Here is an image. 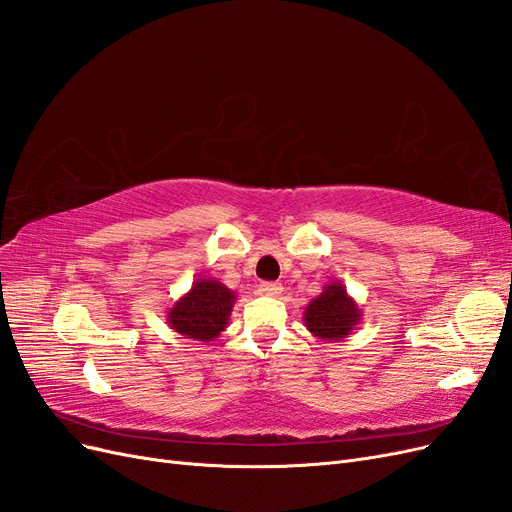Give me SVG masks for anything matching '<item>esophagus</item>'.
Segmentation results:
<instances>
[{
    "mask_svg": "<svg viewBox=\"0 0 512 512\" xmlns=\"http://www.w3.org/2000/svg\"><path fill=\"white\" fill-rule=\"evenodd\" d=\"M260 290L265 292V294H269V297H277V294L282 292V284H277V282H262V284H260Z\"/></svg>",
    "mask_w": 512,
    "mask_h": 512,
    "instance_id": "obj_1",
    "label": "esophagus"
}]
</instances>
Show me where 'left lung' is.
<instances>
[{
    "mask_svg": "<svg viewBox=\"0 0 512 512\" xmlns=\"http://www.w3.org/2000/svg\"><path fill=\"white\" fill-rule=\"evenodd\" d=\"M363 312L346 292V286L333 280L322 288L316 299L309 301L303 312V322L307 331L324 342H342L354 333L356 324H361Z\"/></svg>",
    "mask_w": 512,
    "mask_h": 512,
    "instance_id": "left-lung-1",
    "label": "left lung"
}]
</instances>
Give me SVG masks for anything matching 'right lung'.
<instances>
[{"mask_svg": "<svg viewBox=\"0 0 512 512\" xmlns=\"http://www.w3.org/2000/svg\"><path fill=\"white\" fill-rule=\"evenodd\" d=\"M237 294L213 277H200L166 312L168 327L196 342H213L226 329Z\"/></svg>", "mask_w": 512, "mask_h": 512, "instance_id": "1", "label": "right lung"}]
</instances>
